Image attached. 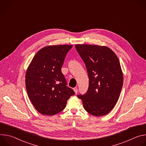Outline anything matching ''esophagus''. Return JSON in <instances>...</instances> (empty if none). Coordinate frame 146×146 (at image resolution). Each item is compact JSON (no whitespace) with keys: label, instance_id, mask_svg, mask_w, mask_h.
Returning <instances> with one entry per match:
<instances>
[{"label":"esophagus","instance_id":"obj_1","mask_svg":"<svg viewBox=\"0 0 146 146\" xmlns=\"http://www.w3.org/2000/svg\"><path fill=\"white\" fill-rule=\"evenodd\" d=\"M73 90H74V91L75 94H77V92H78V90H77V87H74V88H73Z\"/></svg>","mask_w":146,"mask_h":146}]
</instances>
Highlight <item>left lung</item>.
<instances>
[{"label": "left lung", "instance_id": "left-lung-1", "mask_svg": "<svg viewBox=\"0 0 146 146\" xmlns=\"http://www.w3.org/2000/svg\"><path fill=\"white\" fill-rule=\"evenodd\" d=\"M75 47L86 64L90 82L86 94L77 96L91 115H106L115 105L123 85L119 59L106 46L76 44Z\"/></svg>", "mask_w": 146, "mask_h": 146}]
</instances>
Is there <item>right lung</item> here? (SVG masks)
<instances>
[{
  "label": "right lung",
  "mask_w": 146,
  "mask_h": 146,
  "mask_svg": "<svg viewBox=\"0 0 146 146\" xmlns=\"http://www.w3.org/2000/svg\"><path fill=\"white\" fill-rule=\"evenodd\" d=\"M72 45L48 46L34 56L25 74L27 91L33 105L41 114L53 115L63 110L67 100L74 95L66 86L61 72Z\"/></svg>",
  "instance_id": "right-lung-1"
}]
</instances>
